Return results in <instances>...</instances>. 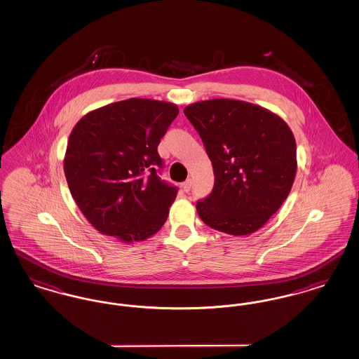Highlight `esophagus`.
<instances>
[{"mask_svg": "<svg viewBox=\"0 0 359 359\" xmlns=\"http://www.w3.org/2000/svg\"><path fill=\"white\" fill-rule=\"evenodd\" d=\"M191 187H192V182H191V179H188V180H186V182L182 184V188H183V191H184V192H189V191H191Z\"/></svg>", "mask_w": 359, "mask_h": 359, "instance_id": "esophagus-1", "label": "esophagus"}]
</instances>
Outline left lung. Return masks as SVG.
Instances as JSON below:
<instances>
[{"label":"left lung","mask_w":359,"mask_h":359,"mask_svg":"<svg viewBox=\"0 0 359 359\" xmlns=\"http://www.w3.org/2000/svg\"><path fill=\"white\" fill-rule=\"evenodd\" d=\"M205 144L214 188L196 211L231 236L257 231L281 207L296 175V141L278 116L253 103L210 100L184 109Z\"/></svg>","instance_id":"obj_1"}]
</instances>
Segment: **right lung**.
Wrapping results in <instances>:
<instances>
[{"instance_id": "obj_1", "label": "right lung", "mask_w": 359, "mask_h": 359, "mask_svg": "<svg viewBox=\"0 0 359 359\" xmlns=\"http://www.w3.org/2000/svg\"><path fill=\"white\" fill-rule=\"evenodd\" d=\"M177 114L173 103L130 98L86 114L72 129L66 179L100 233L144 241L167 221L177 187L158 176L164 161L157 147Z\"/></svg>"}]
</instances>
